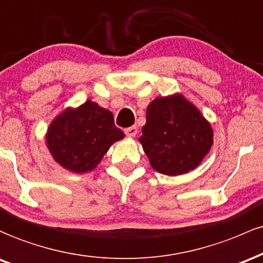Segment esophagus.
<instances>
[{
	"label": "esophagus",
	"mask_w": 263,
	"mask_h": 263,
	"mask_svg": "<svg viewBox=\"0 0 263 263\" xmlns=\"http://www.w3.org/2000/svg\"><path fill=\"white\" fill-rule=\"evenodd\" d=\"M125 134L128 135L129 138H134L135 135L138 134V126L133 125V126H130V128H126L125 129Z\"/></svg>",
	"instance_id": "obj_1"
}]
</instances>
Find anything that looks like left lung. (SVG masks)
Returning a JSON list of instances; mask_svg holds the SVG:
<instances>
[{"instance_id":"left-lung-1","label":"left lung","mask_w":263,"mask_h":263,"mask_svg":"<svg viewBox=\"0 0 263 263\" xmlns=\"http://www.w3.org/2000/svg\"><path fill=\"white\" fill-rule=\"evenodd\" d=\"M210 123L181 94L159 97L146 108V123L139 138L158 173L176 176L199 166L212 146Z\"/></svg>"}]
</instances>
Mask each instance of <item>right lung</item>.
<instances>
[{"label":"right lung","mask_w":263,"mask_h":263,"mask_svg":"<svg viewBox=\"0 0 263 263\" xmlns=\"http://www.w3.org/2000/svg\"><path fill=\"white\" fill-rule=\"evenodd\" d=\"M123 138L124 133L114 124L113 114L92 100L62 111L46 134L53 159L73 173L92 171L111 144Z\"/></svg>","instance_id":"1"}]
</instances>
